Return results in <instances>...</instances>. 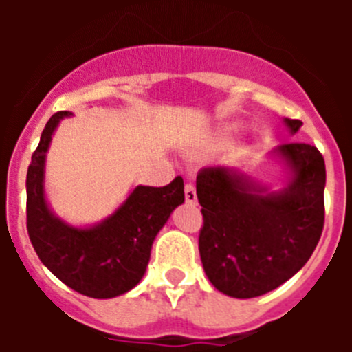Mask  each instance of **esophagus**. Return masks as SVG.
I'll list each match as a JSON object with an SVG mask.
<instances>
[{
	"label": "esophagus",
	"instance_id": "1",
	"mask_svg": "<svg viewBox=\"0 0 352 352\" xmlns=\"http://www.w3.org/2000/svg\"><path fill=\"white\" fill-rule=\"evenodd\" d=\"M185 199L188 204H197V194H195V188L192 183L185 185Z\"/></svg>",
	"mask_w": 352,
	"mask_h": 352
}]
</instances>
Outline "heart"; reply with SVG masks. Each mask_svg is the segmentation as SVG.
Instances as JSON below:
<instances>
[{
	"mask_svg": "<svg viewBox=\"0 0 352 352\" xmlns=\"http://www.w3.org/2000/svg\"><path fill=\"white\" fill-rule=\"evenodd\" d=\"M239 133H241V130H239L238 126L227 125L219 132V135H217V141H219L220 146H229V144H232L234 141H238Z\"/></svg>",
	"mask_w": 352,
	"mask_h": 352,
	"instance_id": "heart-1",
	"label": "heart"
}]
</instances>
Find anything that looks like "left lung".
Listing matches in <instances>:
<instances>
[{"label": "left lung", "instance_id": "obj_1", "mask_svg": "<svg viewBox=\"0 0 352 352\" xmlns=\"http://www.w3.org/2000/svg\"><path fill=\"white\" fill-rule=\"evenodd\" d=\"M294 133L303 125L284 118ZM278 190L238 167H206L197 174L204 226L199 254L211 284L231 298H256L296 275L316 250L324 226V158L305 142L276 146Z\"/></svg>", "mask_w": 352, "mask_h": 352}]
</instances>
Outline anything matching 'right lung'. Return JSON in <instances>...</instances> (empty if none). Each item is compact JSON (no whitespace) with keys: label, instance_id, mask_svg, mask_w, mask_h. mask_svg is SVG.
I'll return each instance as SVG.
<instances>
[{"label":"right lung","instance_id":"right-lung-1","mask_svg":"<svg viewBox=\"0 0 352 352\" xmlns=\"http://www.w3.org/2000/svg\"><path fill=\"white\" fill-rule=\"evenodd\" d=\"M68 111L43 129L26 176L28 234L36 256L54 276L84 296L107 300L141 282L151 247L170 213L185 203L182 176L167 186H133L109 217L91 226H72L52 211L45 195V160L52 135Z\"/></svg>","mask_w":352,"mask_h":352}]
</instances>
